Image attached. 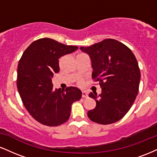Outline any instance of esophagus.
Returning <instances> with one entry per match:
<instances>
[{
	"instance_id": "obj_1",
	"label": "esophagus",
	"mask_w": 157,
	"mask_h": 157,
	"mask_svg": "<svg viewBox=\"0 0 157 157\" xmlns=\"http://www.w3.org/2000/svg\"><path fill=\"white\" fill-rule=\"evenodd\" d=\"M82 98H86L88 97V94L86 91H82Z\"/></svg>"
}]
</instances>
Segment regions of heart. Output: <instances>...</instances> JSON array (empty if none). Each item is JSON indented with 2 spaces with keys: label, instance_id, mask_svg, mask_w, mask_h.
<instances>
[{
  "label": "heart",
  "instance_id": "1",
  "mask_svg": "<svg viewBox=\"0 0 157 157\" xmlns=\"http://www.w3.org/2000/svg\"><path fill=\"white\" fill-rule=\"evenodd\" d=\"M82 83H83V82H82V80H79L77 81V84H78L79 86H82Z\"/></svg>",
  "mask_w": 157,
  "mask_h": 157
}]
</instances>
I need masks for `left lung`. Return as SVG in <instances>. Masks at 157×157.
I'll return each mask as SVG.
<instances>
[{
  "instance_id": "obj_1",
  "label": "left lung",
  "mask_w": 157,
  "mask_h": 157,
  "mask_svg": "<svg viewBox=\"0 0 157 157\" xmlns=\"http://www.w3.org/2000/svg\"><path fill=\"white\" fill-rule=\"evenodd\" d=\"M90 56L92 79L102 93L91 92L96 107L88 111L91 121L108 125L119 121L128 113L139 92L140 70L134 53L114 39H105L89 47H80Z\"/></svg>"
}]
</instances>
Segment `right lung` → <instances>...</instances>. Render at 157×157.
I'll return each instance as SVG.
<instances>
[{
  "mask_svg": "<svg viewBox=\"0 0 157 157\" xmlns=\"http://www.w3.org/2000/svg\"><path fill=\"white\" fill-rule=\"evenodd\" d=\"M50 38L32 43L23 52L17 66V86L29 113L40 123L58 126L69 119L71 105L80 100L82 92L73 86L54 89L52 77L59 72V58L76 51Z\"/></svg>",
  "mask_w": 157,
  "mask_h": 157,
  "instance_id": "1",
  "label": "right lung"
}]
</instances>
